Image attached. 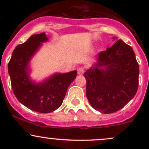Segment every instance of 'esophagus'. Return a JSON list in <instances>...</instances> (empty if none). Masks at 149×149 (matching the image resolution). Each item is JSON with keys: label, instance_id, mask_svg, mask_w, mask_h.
<instances>
[{"label": "esophagus", "instance_id": "obj_1", "mask_svg": "<svg viewBox=\"0 0 149 149\" xmlns=\"http://www.w3.org/2000/svg\"><path fill=\"white\" fill-rule=\"evenodd\" d=\"M85 72V69L83 67H80L78 69V75H83Z\"/></svg>", "mask_w": 149, "mask_h": 149}]
</instances>
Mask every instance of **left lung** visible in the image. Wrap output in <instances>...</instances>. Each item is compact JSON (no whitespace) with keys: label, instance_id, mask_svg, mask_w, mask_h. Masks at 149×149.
I'll return each mask as SVG.
<instances>
[{"label":"left lung","instance_id":"8db88e82","mask_svg":"<svg viewBox=\"0 0 149 149\" xmlns=\"http://www.w3.org/2000/svg\"><path fill=\"white\" fill-rule=\"evenodd\" d=\"M98 54L97 64L84 73L86 96L95 110L111 113L123 108L136 95L139 64L132 48L122 40Z\"/></svg>","mask_w":149,"mask_h":149}]
</instances>
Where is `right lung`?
Returning a JSON list of instances; mask_svg holds the SVG:
<instances>
[{
    "label": "right lung",
    "instance_id": "add662e5",
    "mask_svg": "<svg viewBox=\"0 0 149 149\" xmlns=\"http://www.w3.org/2000/svg\"><path fill=\"white\" fill-rule=\"evenodd\" d=\"M48 40L45 33L32 35L15 47L8 63L11 85L20 103L34 111L47 113L60 107L66 90L76 78L77 71L54 73L36 83L30 78L29 63L42 43Z\"/></svg>",
    "mask_w": 149,
    "mask_h": 149
}]
</instances>
